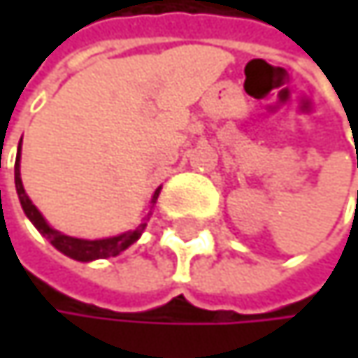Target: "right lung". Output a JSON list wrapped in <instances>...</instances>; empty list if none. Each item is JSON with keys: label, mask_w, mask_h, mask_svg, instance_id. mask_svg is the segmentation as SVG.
<instances>
[{"label": "right lung", "mask_w": 358, "mask_h": 358, "mask_svg": "<svg viewBox=\"0 0 358 358\" xmlns=\"http://www.w3.org/2000/svg\"><path fill=\"white\" fill-rule=\"evenodd\" d=\"M20 149H22V138H20V143H18L16 166H14V182H16V192H18L20 205H22L27 217L33 222V226H35L36 230H38L55 249L59 250V252H64L66 257H70V259H74V261L89 263V261H95V259L115 257V255H120L122 250H126L130 245H134V243L141 238V234H143L145 228H147V222H149L151 211L147 213V217H145L134 230H128V232H124V234L109 236V238H99V241L74 238V236H68V234H64V232L51 228V226L47 224V220L41 215V211L33 205V201L29 199V194H27V190H24V186H22V178H20ZM159 190H162V188H157V190L153 192V199H151L153 205H155V201H157V196H159Z\"/></svg>", "instance_id": "add662e5"}]
</instances>
